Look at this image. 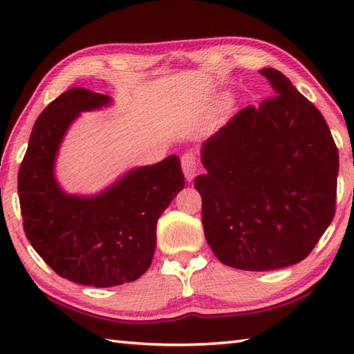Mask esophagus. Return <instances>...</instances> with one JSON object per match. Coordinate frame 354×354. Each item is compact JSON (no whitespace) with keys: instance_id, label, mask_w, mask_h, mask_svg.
<instances>
[{"instance_id":"obj_1","label":"esophagus","mask_w":354,"mask_h":354,"mask_svg":"<svg viewBox=\"0 0 354 354\" xmlns=\"http://www.w3.org/2000/svg\"><path fill=\"white\" fill-rule=\"evenodd\" d=\"M181 165L184 170V175L187 178V181H192L194 178V173H196L198 169V158L193 152H185L181 156Z\"/></svg>"}]
</instances>
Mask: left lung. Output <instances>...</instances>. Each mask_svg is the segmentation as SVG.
I'll use <instances>...</instances> for the list:
<instances>
[{
  "label": "left lung",
  "mask_w": 354,
  "mask_h": 354,
  "mask_svg": "<svg viewBox=\"0 0 354 354\" xmlns=\"http://www.w3.org/2000/svg\"><path fill=\"white\" fill-rule=\"evenodd\" d=\"M277 95L246 106L202 147L194 178L208 245L223 265L274 270L304 260L332 223L339 155L321 112L274 68Z\"/></svg>",
  "instance_id": "left-lung-1"
}]
</instances>
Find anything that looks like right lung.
I'll return each mask as SVG.
<instances>
[{"instance_id":"right-lung-1","label":"right lung","mask_w":354,"mask_h":354,"mask_svg":"<svg viewBox=\"0 0 354 354\" xmlns=\"http://www.w3.org/2000/svg\"><path fill=\"white\" fill-rule=\"evenodd\" d=\"M108 95L71 88L37 117L18 171L26 236L42 260L66 280L111 288L137 280L156 246V222L184 189L181 161L131 170L93 198L70 196L55 179V160L68 126L82 111L108 104Z\"/></svg>"}]
</instances>
